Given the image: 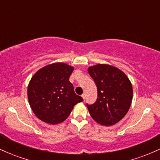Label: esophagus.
Instances as JSON below:
<instances>
[{"mask_svg":"<svg viewBox=\"0 0 160 160\" xmlns=\"http://www.w3.org/2000/svg\"><path fill=\"white\" fill-rule=\"evenodd\" d=\"M81 96H82V99H83V100H85V99H86V94H82Z\"/></svg>","mask_w":160,"mask_h":160,"instance_id":"obj_1","label":"esophagus"}]
</instances>
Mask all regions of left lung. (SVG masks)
<instances>
[{"mask_svg": "<svg viewBox=\"0 0 160 160\" xmlns=\"http://www.w3.org/2000/svg\"><path fill=\"white\" fill-rule=\"evenodd\" d=\"M98 92L96 102L87 105L89 114L97 123L111 126L122 120L131 106L133 89L131 81L120 69L108 64L88 68Z\"/></svg>", "mask_w": 160, "mask_h": 160, "instance_id": "1", "label": "left lung"}]
</instances>
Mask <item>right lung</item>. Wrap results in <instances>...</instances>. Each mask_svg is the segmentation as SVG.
<instances>
[{"instance_id": "obj_1", "label": "right lung", "mask_w": 160, "mask_h": 160, "mask_svg": "<svg viewBox=\"0 0 160 160\" xmlns=\"http://www.w3.org/2000/svg\"><path fill=\"white\" fill-rule=\"evenodd\" d=\"M74 68L56 62L41 68L28 86V99L32 111L46 123L56 125L65 121L74 105L83 101L75 94L69 78Z\"/></svg>"}]
</instances>
